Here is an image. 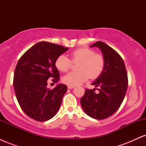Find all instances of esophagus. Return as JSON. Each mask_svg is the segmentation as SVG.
Segmentation results:
<instances>
[{
    "mask_svg": "<svg viewBox=\"0 0 146 146\" xmlns=\"http://www.w3.org/2000/svg\"><path fill=\"white\" fill-rule=\"evenodd\" d=\"M67 87H68V88H70V89H71V88H74L75 86H68Z\"/></svg>",
    "mask_w": 146,
    "mask_h": 146,
    "instance_id": "34e87169",
    "label": "esophagus"
}]
</instances>
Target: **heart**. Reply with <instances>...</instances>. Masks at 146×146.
<instances>
[{"mask_svg":"<svg viewBox=\"0 0 146 146\" xmlns=\"http://www.w3.org/2000/svg\"><path fill=\"white\" fill-rule=\"evenodd\" d=\"M71 60L64 55L56 58L55 65L59 71L67 72L72 66V62L78 64V72H71L62 78V82L68 86H77L87 81L89 78L97 79L103 73L105 68V59L102 54L95 53L92 48L82 47L71 53Z\"/></svg>","mask_w":146,"mask_h":146,"instance_id":"1","label":"heart"}]
</instances>
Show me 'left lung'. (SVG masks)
I'll return each instance as SVG.
<instances>
[{
	"label": "left lung",
	"mask_w": 146,
	"mask_h": 146,
	"mask_svg": "<svg viewBox=\"0 0 146 146\" xmlns=\"http://www.w3.org/2000/svg\"><path fill=\"white\" fill-rule=\"evenodd\" d=\"M101 49L105 59V68L102 74L92 84L98 87L86 88L80 100L83 110L88 116L96 119H104L111 116L121 106L128 88V75L124 62L113 48L101 41L90 45Z\"/></svg>",
	"instance_id": "left-lung-1"
}]
</instances>
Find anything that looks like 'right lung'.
Masks as SVG:
<instances>
[{"label": "right lung", "instance_id": "right-lung-1", "mask_svg": "<svg viewBox=\"0 0 146 146\" xmlns=\"http://www.w3.org/2000/svg\"><path fill=\"white\" fill-rule=\"evenodd\" d=\"M68 48L47 42H40L29 48L18 60L14 75V88L24 113L38 121H46L58 113L67 86L59 84L48 89L47 80L56 83L60 73L56 58Z\"/></svg>", "mask_w": 146, "mask_h": 146}]
</instances>
